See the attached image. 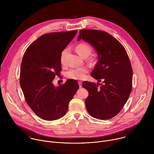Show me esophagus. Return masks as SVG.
<instances>
[{"instance_id":"34e87169","label":"esophagus","mask_w":154,"mask_h":154,"mask_svg":"<svg viewBox=\"0 0 154 154\" xmlns=\"http://www.w3.org/2000/svg\"><path fill=\"white\" fill-rule=\"evenodd\" d=\"M78 83H79V85L80 88L82 87V82H78Z\"/></svg>"}]
</instances>
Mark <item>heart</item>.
<instances>
[{
  "instance_id": "b5f03b06",
  "label": "heart",
  "mask_w": 154,
  "mask_h": 154,
  "mask_svg": "<svg viewBox=\"0 0 154 154\" xmlns=\"http://www.w3.org/2000/svg\"><path fill=\"white\" fill-rule=\"evenodd\" d=\"M76 51L77 53L84 58L85 57H88L91 52V48L86 43H80L76 46ZM68 49H64L61 53L60 62L61 64L64 63V58L66 55L68 53ZM88 72V69L86 67H80L71 68L66 73V76L69 79L73 80H82L85 76L86 74Z\"/></svg>"
}]
</instances>
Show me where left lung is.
Masks as SVG:
<instances>
[{
  "mask_svg": "<svg viewBox=\"0 0 154 154\" xmlns=\"http://www.w3.org/2000/svg\"><path fill=\"white\" fill-rule=\"evenodd\" d=\"M81 39L94 47L98 61L91 76L99 83L83 82L82 86L88 91L85 99L88 112L99 119L116 116L127 102L132 88L133 71L127 53L116 39L107 32L97 30H81Z\"/></svg>",
  "mask_w": 154,
  "mask_h": 154,
  "instance_id": "obj_1",
  "label": "left lung"
}]
</instances>
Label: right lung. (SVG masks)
I'll use <instances>...</instances> for the list:
<instances>
[{
	"label": "right lung",
	"mask_w": 154,
	"mask_h": 154,
	"mask_svg": "<svg viewBox=\"0 0 154 154\" xmlns=\"http://www.w3.org/2000/svg\"><path fill=\"white\" fill-rule=\"evenodd\" d=\"M77 30L45 34L26 49L20 71V85L26 102L42 119L54 121L66 113L68 105L79 86L68 79L55 86V75L61 71V52L74 38Z\"/></svg>",
	"instance_id": "right-lung-1"
}]
</instances>
